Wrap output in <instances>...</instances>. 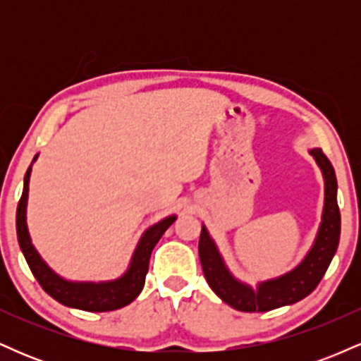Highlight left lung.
<instances>
[{"label": "left lung", "mask_w": 361, "mask_h": 361, "mask_svg": "<svg viewBox=\"0 0 361 361\" xmlns=\"http://www.w3.org/2000/svg\"><path fill=\"white\" fill-rule=\"evenodd\" d=\"M310 154L316 157L317 164L322 169L326 181V200L322 222L312 250L305 259L293 271L287 273L281 279L264 281L258 287V292L251 290L238 280L224 267L221 255L215 250V244L202 227L200 241H198V255H200L202 270L209 287L231 307L241 312H267V310L295 304L307 297L324 273L338 250L339 231H341V215L338 207V181L334 168L322 149H312Z\"/></svg>", "instance_id": "left-lung-1"}]
</instances>
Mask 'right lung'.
Listing matches in <instances>:
<instances>
[{
    "instance_id": "obj_1",
    "label": "right lung",
    "mask_w": 361,
    "mask_h": 361,
    "mask_svg": "<svg viewBox=\"0 0 361 361\" xmlns=\"http://www.w3.org/2000/svg\"><path fill=\"white\" fill-rule=\"evenodd\" d=\"M32 168V166H30ZM30 168L25 175L23 193L20 197L18 209H16V234H18V243L22 247L25 259L32 273L40 283L45 292L56 299L59 304L68 305V307L88 310V312H109V310H117L130 304L135 297L139 295L146 283V275L149 270V258L154 250L161 235L166 233V229L175 222L176 217H168L156 226H152L140 239L137 250H135L134 258H132L130 268L122 279L109 281V283H71L59 279L47 264L40 259L39 252L32 246L30 235L27 231V221H25V209H27L28 197V180H30Z\"/></svg>"
}]
</instances>
